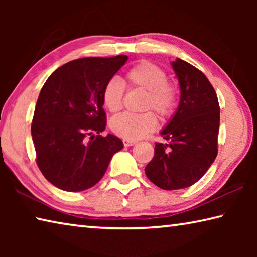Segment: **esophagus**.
Returning a JSON list of instances; mask_svg holds the SVG:
<instances>
[{
    "mask_svg": "<svg viewBox=\"0 0 257 257\" xmlns=\"http://www.w3.org/2000/svg\"><path fill=\"white\" fill-rule=\"evenodd\" d=\"M122 142H123V145H124L125 147L133 146V145L136 144V141H130V139H123Z\"/></svg>",
    "mask_w": 257,
    "mask_h": 257,
    "instance_id": "obj_1",
    "label": "esophagus"
}]
</instances>
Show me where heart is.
Returning a JSON list of instances; mask_svg holds the SVG:
<instances>
[{
  "mask_svg": "<svg viewBox=\"0 0 257 257\" xmlns=\"http://www.w3.org/2000/svg\"><path fill=\"white\" fill-rule=\"evenodd\" d=\"M123 81L130 88L145 90L142 102V110H154L161 118L170 116L178 103V94L175 86L168 82V76L163 69L142 61L128 69ZM124 84L119 78H111L105 82L102 90V101L111 113H116L122 107ZM155 115L152 112L122 113L111 120L110 128L116 136L130 141L145 137L156 127Z\"/></svg>",
  "mask_w": 257,
  "mask_h": 257,
  "instance_id": "heart-1",
  "label": "heart"
}]
</instances>
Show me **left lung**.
<instances>
[{
    "instance_id": "1",
    "label": "left lung",
    "mask_w": 257,
    "mask_h": 257,
    "mask_svg": "<svg viewBox=\"0 0 257 257\" xmlns=\"http://www.w3.org/2000/svg\"><path fill=\"white\" fill-rule=\"evenodd\" d=\"M171 67L179 81V105L161 132L168 143H156L145 168L147 178L164 190L187 188L205 175L217 155L220 127L219 101L205 75L178 58Z\"/></svg>"
}]
</instances>
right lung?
<instances>
[{
	"mask_svg": "<svg viewBox=\"0 0 257 257\" xmlns=\"http://www.w3.org/2000/svg\"><path fill=\"white\" fill-rule=\"evenodd\" d=\"M127 55L73 60L47 78L35 106L32 137L36 162L58 188L77 193L102 179L123 143L105 130L102 90Z\"/></svg>",
	"mask_w": 257,
	"mask_h": 257,
	"instance_id": "1",
	"label": "right lung"
}]
</instances>
